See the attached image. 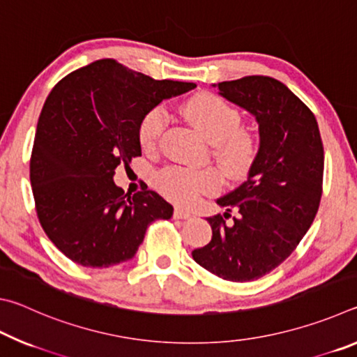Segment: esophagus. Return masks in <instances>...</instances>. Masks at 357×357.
Listing matches in <instances>:
<instances>
[{
  "instance_id": "1",
  "label": "esophagus",
  "mask_w": 357,
  "mask_h": 357,
  "mask_svg": "<svg viewBox=\"0 0 357 357\" xmlns=\"http://www.w3.org/2000/svg\"><path fill=\"white\" fill-rule=\"evenodd\" d=\"M173 217L174 219H190L192 217V214L190 213H187V211H184V209H181V208H176L174 209V213H173Z\"/></svg>"
}]
</instances>
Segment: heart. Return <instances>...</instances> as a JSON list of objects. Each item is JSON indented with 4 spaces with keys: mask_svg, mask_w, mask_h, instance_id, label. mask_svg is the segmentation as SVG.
Instances as JSON below:
<instances>
[{
    "mask_svg": "<svg viewBox=\"0 0 357 357\" xmlns=\"http://www.w3.org/2000/svg\"><path fill=\"white\" fill-rule=\"evenodd\" d=\"M183 112L193 128L213 143V153L222 173L228 179L241 181L255 165L258 143L252 132L241 126L236 108L214 94H198L187 100ZM168 124L165 108L154 107L144 113L138 124V143L144 151H154ZM157 187L178 204L195 203L200 195L214 193L220 187V176L213 168L193 170L185 167H168L157 174Z\"/></svg>",
    "mask_w": 357,
    "mask_h": 357,
    "instance_id": "b5f03b06",
    "label": "heart"
}]
</instances>
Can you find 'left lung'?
I'll return each mask as SVG.
<instances>
[{
	"instance_id": "left-lung-1",
	"label": "left lung",
	"mask_w": 357,
	"mask_h": 357,
	"mask_svg": "<svg viewBox=\"0 0 357 357\" xmlns=\"http://www.w3.org/2000/svg\"><path fill=\"white\" fill-rule=\"evenodd\" d=\"M213 86L255 116L259 149L247 181L217 200L227 213L208 217L213 238L192 257L223 280L252 282L285 261L315 219L323 142L315 114L275 78L250 75ZM231 208L238 217L227 224Z\"/></svg>"
}]
</instances>
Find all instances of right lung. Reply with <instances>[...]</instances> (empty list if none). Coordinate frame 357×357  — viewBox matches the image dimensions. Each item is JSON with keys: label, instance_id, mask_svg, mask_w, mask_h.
Returning a JSON list of instances; mask_svg holds the SVG:
<instances>
[{"label": "right lung", "instance_id": "1", "mask_svg": "<svg viewBox=\"0 0 357 357\" xmlns=\"http://www.w3.org/2000/svg\"><path fill=\"white\" fill-rule=\"evenodd\" d=\"M154 80L114 59H99L59 80L42 108L29 160L36 213L48 239L86 268L134 258L151 222L173 206L143 189L128 195L114 170L142 155L144 113L195 88Z\"/></svg>", "mask_w": 357, "mask_h": 357}]
</instances>
